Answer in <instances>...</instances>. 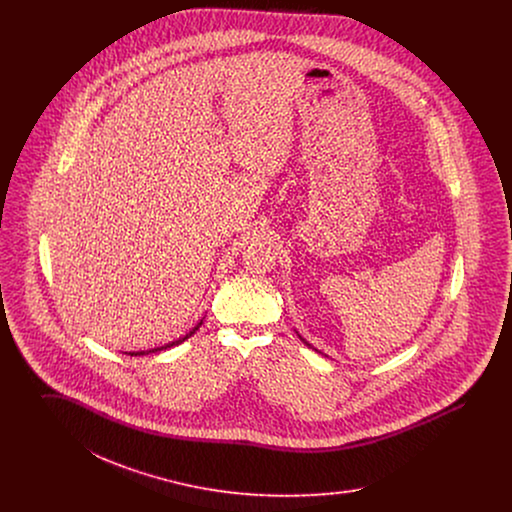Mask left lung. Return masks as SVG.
<instances>
[{
	"mask_svg": "<svg viewBox=\"0 0 512 512\" xmlns=\"http://www.w3.org/2000/svg\"><path fill=\"white\" fill-rule=\"evenodd\" d=\"M307 345H309V343H307Z\"/></svg>",
	"mask_w": 512,
	"mask_h": 512,
	"instance_id": "obj_1",
	"label": "left lung"
}]
</instances>
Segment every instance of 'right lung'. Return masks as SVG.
Masks as SVG:
<instances>
[{
  "instance_id": "add662e5",
  "label": "right lung",
  "mask_w": 512,
  "mask_h": 512,
  "mask_svg": "<svg viewBox=\"0 0 512 512\" xmlns=\"http://www.w3.org/2000/svg\"><path fill=\"white\" fill-rule=\"evenodd\" d=\"M201 322H203V320H201ZM201 322H197V324H195L194 328H192V330H190V332H188V334H186V336H182V338H178V340H176V341H171V343H167V345H165V347H155V349H149V351H147V353H155V351H161V349H167V347H172V345H178V343H182V341H186V340H188V338H192V336H194V334H195V330H197V328H199V326H201ZM128 355H132V357H134V355H146V351H132V353H128Z\"/></svg>"
}]
</instances>
